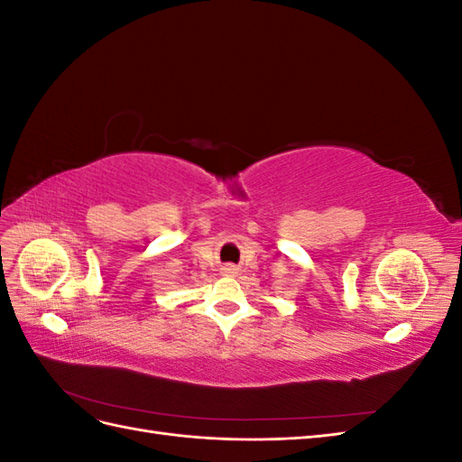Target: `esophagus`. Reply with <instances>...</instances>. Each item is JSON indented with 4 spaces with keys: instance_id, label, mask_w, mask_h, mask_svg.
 <instances>
[{
    "instance_id": "obj_1",
    "label": "esophagus",
    "mask_w": 462,
    "mask_h": 462,
    "mask_svg": "<svg viewBox=\"0 0 462 462\" xmlns=\"http://www.w3.org/2000/svg\"><path fill=\"white\" fill-rule=\"evenodd\" d=\"M223 270H226L227 273H233V272H235V268H233V265H227V268H223Z\"/></svg>"
}]
</instances>
